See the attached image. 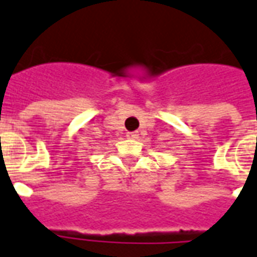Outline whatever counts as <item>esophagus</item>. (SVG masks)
Instances as JSON below:
<instances>
[{"label": "esophagus", "mask_w": 257, "mask_h": 257, "mask_svg": "<svg viewBox=\"0 0 257 257\" xmlns=\"http://www.w3.org/2000/svg\"><path fill=\"white\" fill-rule=\"evenodd\" d=\"M126 138H128V139H138V138H139V134H138V132H126Z\"/></svg>", "instance_id": "esophagus-1"}]
</instances>
